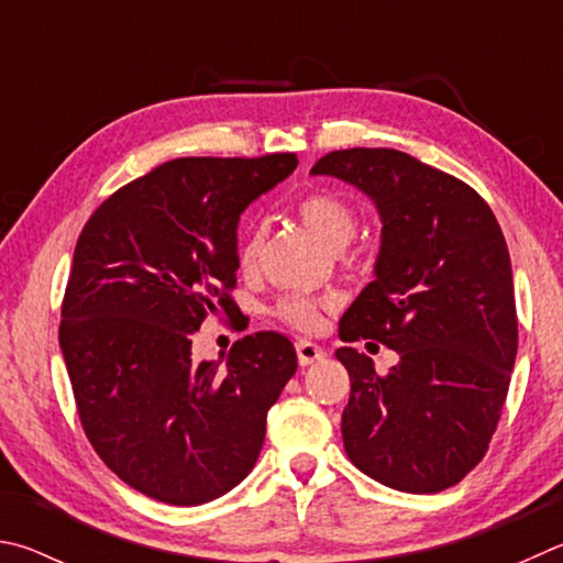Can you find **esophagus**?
<instances>
[{
    "label": "esophagus",
    "mask_w": 563,
    "mask_h": 563,
    "mask_svg": "<svg viewBox=\"0 0 563 563\" xmlns=\"http://www.w3.org/2000/svg\"><path fill=\"white\" fill-rule=\"evenodd\" d=\"M297 356H299L301 366H311V363L327 358V351H323L319 343L301 339V341H297Z\"/></svg>",
    "instance_id": "esophagus-1"
}]
</instances>
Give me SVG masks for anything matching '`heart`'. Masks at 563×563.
<instances>
[{"label":"heart","instance_id":"obj_1","mask_svg":"<svg viewBox=\"0 0 563 563\" xmlns=\"http://www.w3.org/2000/svg\"><path fill=\"white\" fill-rule=\"evenodd\" d=\"M299 220L309 227V230L319 236L323 244L339 246L346 244L353 232H356V212L353 207L329 190H311L303 192L297 202H294ZM262 246V227L250 222L242 230L240 250H236V260H240L242 269H250L256 262ZM333 299L313 301L307 297H284L276 303V317L287 321L289 327L299 331H317L321 327V307H331Z\"/></svg>","mask_w":563,"mask_h":563}]
</instances>
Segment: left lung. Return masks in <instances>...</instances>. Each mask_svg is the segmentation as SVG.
<instances>
[{
	"label": "left lung",
	"instance_id": "8db88e82",
	"mask_svg": "<svg viewBox=\"0 0 563 563\" xmlns=\"http://www.w3.org/2000/svg\"><path fill=\"white\" fill-rule=\"evenodd\" d=\"M311 175L366 192L380 214L376 279L339 323L341 341L398 351L378 376L353 346L343 448L380 485L428 495L485 457L517 358V307L505 234L489 205L457 177L390 147L323 155Z\"/></svg>",
	"mask_w": 563,
	"mask_h": 563
}]
</instances>
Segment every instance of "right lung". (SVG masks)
Masks as SVG:
<instances>
[{
    "mask_svg": "<svg viewBox=\"0 0 563 563\" xmlns=\"http://www.w3.org/2000/svg\"><path fill=\"white\" fill-rule=\"evenodd\" d=\"M297 163L177 157L115 190L76 242L58 343L78 418L108 470L165 505H205L240 485L297 373L276 331L236 341L224 366L192 358L210 313L240 317V214Z\"/></svg>",
    "mask_w": 563,
    "mask_h": 563,
    "instance_id": "right-lung-1",
    "label": "right lung"
}]
</instances>
